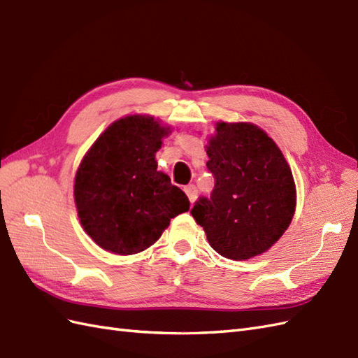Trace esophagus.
<instances>
[{"label": "esophagus", "instance_id": "34e87169", "mask_svg": "<svg viewBox=\"0 0 358 358\" xmlns=\"http://www.w3.org/2000/svg\"><path fill=\"white\" fill-rule=\"evenodd\" d=\"M183 189H185V194H187L188 199H189V203H194V201L197 200V194H199V191H197L196 185H188V187H185Z\"/></svg>", "mask_w": 358, "mask_h": 358}]
</instances>
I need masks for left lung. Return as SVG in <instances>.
I'll return each mask as SVG.
<instances>
[{"instance_id": "left-lung-1", "label": "left lung", "mask_w": 358, "mask_h": 358, "mask_svg": "<svg viewBox=\"0 0 358 358\" xmlns=\"http://www.w3.org/2000/svg\"><path fill=\"white\" fill-rule=\"evenodd\" d=\"M206 148L215 187L209 199L194 204V220L225 258L241 262L266 252L296 210L287 159L262 128L248 122H218Z\"/></svg>"}]
</instances>
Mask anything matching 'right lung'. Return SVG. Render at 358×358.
<instances>
[{
    "label": "right lung",
    "instance_id": "1",
    "mask_svg": "<svg viewBox=\"0 0 358 358\" xmlns=\"http://www.w3.org/2000/svg\"><path fill=\"white\" fill-rule=\"evenodd\" d=\"M170 128L152 116L115 121L83 157L74 201L83 230L103 249L131 255L154 245L189 200L157 170L155 154Z\"/></svg>",
    "mask_w": 358,
    "mask_h": 358
}]
</instances>
